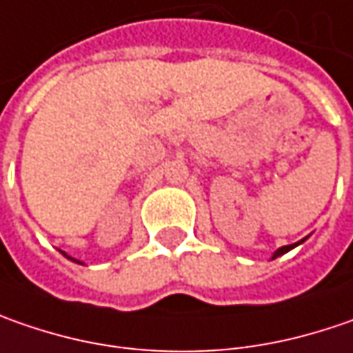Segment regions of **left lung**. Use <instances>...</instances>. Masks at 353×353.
Here are the masks:
<instances>
[{"instance_id":"1","label":"left lung","mask_w":353,"mask_h":353,"mask_svg":"<svg viewBox=\"0 0 353 353\" xmlns=\"http://www.w3.org/2000/svg\"><path fill=\"white\" fill-rule=\"evenodd\" d=\"M300 243H302V241H299V243H294V245H286V247H281L279 251H274V254H272V259H276V256H281V254L288 253L290 249H294V247H299Z\"/></svg>"}]
</instances>
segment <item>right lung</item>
<instances>
[{
	"mask_svg": "<svg viewBox=\"0 0 353 353\" xmlns=\"http://www.w3.org/2000/svg\"><path fill=\"white\" fill-rule=\"evenodd\" d=\"M63 254H65V253H63ZM65 256H67V259H70V261H74V263H79V265H83L81 261H77V259H72V256H69V254H65Z\"/></svg>",
	"mask_w": 353,
	"mask_h": 353,
	"instance_id": "obj_1",
	"label": "right lung"
}]
</instances>
